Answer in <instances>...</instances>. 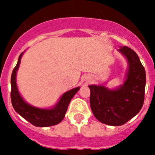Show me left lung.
<instances>
[{
    "label": "left lung",
    "instance_id": "left-lung-1",
    "mask_svg": "<svg viewBox=\"0 0 155 155\" xmlns=\"http://www.w3.org/2000/svg\"><path fill=\"white\" fill-rule=\"evenodd\" d=\"M127 58L129 70L122 86L109 90L104 86L89 85L90 105L95 118L111 126L123 125L134 118L144 103L146 75L144 67L132 48L118 49Z\"/></svg>",
    "mask_w": 155,
    "mask_h": 155
}]
</instances>
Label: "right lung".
<instances>
[{
    "label": "right lung",
    "instance_id": "add662e5",
    "mask_svg": "<svg viewBox=\"0 0 155 155\" xmlns=\"http://www.w3.org/2000/svg\"><path fill=\"white\" fill-rule=\"evenodd\" d=\"M23 52L18 57L16 66L13 69L11 76V102L15 112L21 117L36 127H49L60 123L64 119L70 104L79 87L69 91L62 95L57 105L51 109H38L28 104L20 96L15 82L16 71L19 66Z\"/></svg>",
    "mask_w": 155,
    "mask_h": 155
}]
</instances>
